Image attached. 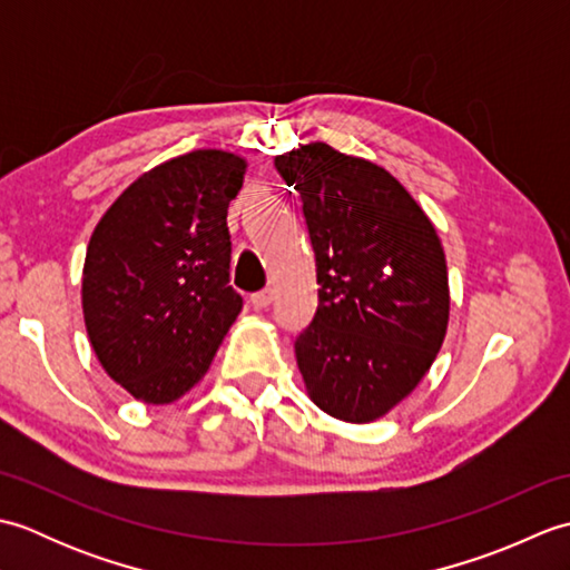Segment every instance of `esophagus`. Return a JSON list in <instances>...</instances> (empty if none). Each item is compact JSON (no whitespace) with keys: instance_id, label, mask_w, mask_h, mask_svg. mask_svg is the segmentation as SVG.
<instances>
[{"instance_id":"1","label":"esophagus","mask_w":570,"mask_h":570,"mask_svg":"<svg viewBox=\"0 0 570 570\" xmlns=\"http://www.w3.org/2000/svg\"><path fill=\"white\" fill-rule=\"evenodd\" d=\"M252 306L257 308V311H264V308H269L272 306V301H274V292L272 288H264V292H259V294H252Z\"/></svg>"}]
</instances>
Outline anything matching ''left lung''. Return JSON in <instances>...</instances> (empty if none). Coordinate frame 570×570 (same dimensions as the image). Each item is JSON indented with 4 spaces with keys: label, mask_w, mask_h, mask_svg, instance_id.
<instances>
[{
    "label": "left lung",
    "mask_w": 570,
    "mask_h": 570,
    "mask_svg": "<svg viewBox=\"0 0 570 570\" xmlns=\"http://www.w3.org/2000/svg\"><path fill=\"white\" fill-rule=\"evenodd\" d=\"M304 203L318 311L296 337L311 402L370 423L416 390L448 331L451 292L435 227L411 193L360 156L323 141L274 159Z\"/></svg>",
    "instance_id": "obj_1"
}]
</instances>
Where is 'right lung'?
Masks as SVG:
<instances>
[{
	"label": "right lung",
	"instance_id": "1",
	"mask_svg": "<svg viewBox=\"0 0 570 570\" xmlns=\"http://www.w3.org/2000/svg\"><path fill=\"white\" fill-rule=\"evenodd\" d=\"M247 161L225 149L168 159L127 186L92 229L82 318L102 370L144 404L196 386L242 311L227 208Z\"/></svg>",
	"mask_w": 570,
	"mask_h": 570
}]
</instances>
